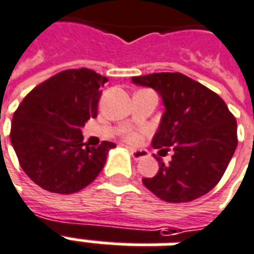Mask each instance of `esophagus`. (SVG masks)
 <instances>
[{
  "label": "esophagus",
  "instance_id": "esophagus-1",
  "mask_svg": "<svg viewBox=\"0 0 254 254\" xmlns=\"http://www.w3.org/2000/svg\"><path fill=\"white\" fill-rule=\"evenodd\" d=\"M130 154H132V157L134 158L136 161L148 157V151H147V150H136V148H130Z\"/></svg>",
  "mask_w": 254,
  "mask_h": 254
}]
</instances>
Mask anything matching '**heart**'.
<instances>
[{
    "label": "heart",
    "instance_id": "1",
    "mask_svg": "<svg viewBox=\"0 0 254 254\" xmlns=\"http://www.w3.org/2000/svg\"><path fill=\"white\" fill-rule=\"evenodd\" d=\"M124 139L127 140V141H129V143H137L140 139V134L139 132L129 129V130H127V132L124 133Z\"/></svg>",
    "mask_w": 254,
    "mask_h": 254
}]
</instances>
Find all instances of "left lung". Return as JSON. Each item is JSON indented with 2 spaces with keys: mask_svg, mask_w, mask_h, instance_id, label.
Instances as JSON below:
<instances>
[{
  "mask_svg": "<svg viewBox=\"0 0 254 254\" xmlns=\"http://www.w3.org/2000/svg\"><path fill=\"white\" fill-rule=\"evenodd\" d=\"M162 96L165 113L152 147L159 148V170L143 184L166 202H190L220 182L238 144L237 121L224 100L182 72H154L132 77ZM161 151L174 152L164 164Z\"/></svg>",
  "mask_w": 254,
  "mask_h": 254,
  "instance_id": "8db88e82",
  "label": "left lung"
}]
</instances>
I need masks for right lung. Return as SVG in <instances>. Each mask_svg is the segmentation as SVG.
Instances as JSON below:
<instances>
[{
  "label": "right lung",
  "instance_id": "right-lung-1",
  "mask_svg": "<svg viewBox=\"0 0 254 254\" xmlns=\"http://www.w3.org/2000/svg\"><path fill=\"white\" fill-rule=\"evenodd\" d=\"M107 78L89 68L58 72L37 85L13 114L10 141L22 169L41 189L72 194L102 172L110 148L84 143L81 127L97 117Z\"/></svg>",
  "mask_w": 254,
  "mask_h": 254
}]
</instances>
